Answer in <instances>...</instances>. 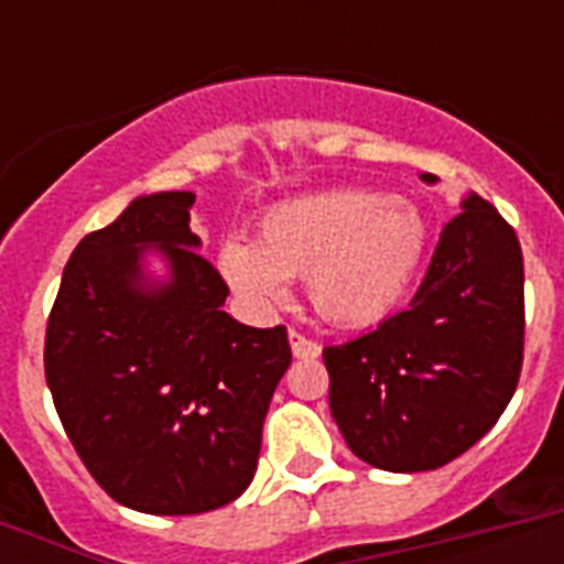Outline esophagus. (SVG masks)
Here are the masks:
<instances>
[{"label": "esophagus", "instance_id": "obj_1", "mask_svg": "<svg viewBox=\"0 0 564 564\" xmlns=\"http://www.w3.org/2000/svg\"><path fill=\"white\" fill-rule=\"evenodd\" d=\"M290 345L292 354H295L299 360H313V357H318V351H322V345L307 339V336H301L299 330H290Z\"/></svg>", "mask_w": 564, "mask_h": 564}]
</instances>
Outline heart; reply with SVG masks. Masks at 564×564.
I'll use <instances>...</instances> for the list:
<instances>
[{
  "label": "heart",
  "mask_w": 564,
  "mask_h": 564,
  "mask_svg": "<svg viewBox=\"0 0 564 564\" xmlns=\"http://www.w3.org/2000/svg\"><path fill=\"white\" fill-rule=\"evenodd\" d=\"M424 254L427 221L419 207L371 189H327L269 207L257 239H225L216 265L257 307L286 299L290 278H307L318 316L366 327L406 299Z\"/></svg>",
  "instance_id": "b5f03b06"
}]
</instances>
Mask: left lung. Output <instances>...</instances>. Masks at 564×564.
<instances>
[{
	"mask_svg": "<svg viewBox=\"0 0 564 564\" xmlns=\"http://www.w3.org/2000/svg\"><path fill=\"white\" fill-rule=\"evenodd\" d=\"M424 184L436 175L421 172ZM438 237L406 310L325 348L330 415L380 471H433L480 442L507 410L524 351V257L477 193Z\"/></svg>",
	"mask_w": 564,
	"mask_h": 564,
	"instance_id": "8db88e82",
	"label": "left lung"
}]
</instances>
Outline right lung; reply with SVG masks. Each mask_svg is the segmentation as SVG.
Returning <instances> with one entry per match:
<instances>
[{"instance_id":"1","label":"right lung","mask_w":564,"mask_h":564,"mask_svg":"<svg viewBox=\"0 0 564 564\" xmlns=\"http://www.w3.org/2000/svg\"><path fill=\"white\" fill-rule=\"evenodd\" d=\"M195 193L140 195L75 246L46 327V383L101 489L149 516H198L254 480L290 369L286 327L225 313L189 230Z\"/></svg>"}]
</instances>
